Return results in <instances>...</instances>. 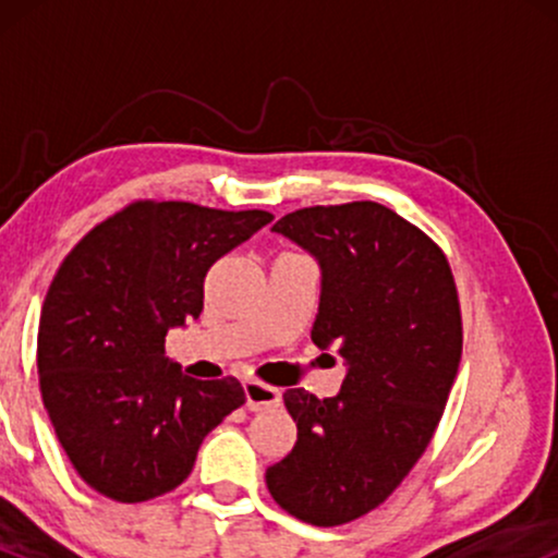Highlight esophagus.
<instances>
[{
  "instance_id": "34e87169",
  "label": "esophagus",
  "mask_w": 558,
  "mask_h": 558,
  "mask_svg": "<svg viewBox=\"0 0 558 558\" xmlns=\"http://www.w3.org/2000/svg\"><path fill=\"white\" fill-rule=\"evenodd\" d=\"M243 393H246L248 412H262V409H272L280 403V390L259 380L243 383Z\"/></svg>"
}]
</instances>
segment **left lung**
Returning a JSON list of instances; mask_svg holds the SVG:
<instances>
[{"label":"left lung","instance_id":"obj_1","mask_svg":"<svg viewBox=\"0 0 558 558\" xmlns=\"http://www.w3.org/2000/svg\"><path fill=\"white\" fill-rule=\"evenodd\" d=\"M323 267L312 341L345 362L341 393H283L296 446L267 466L272 498L336 527L380 506L430 444L462 360L444 248L377 202L304 207L272 226Z\"/></svg>","mask_w":558,"mask_h":558}]
</instances>
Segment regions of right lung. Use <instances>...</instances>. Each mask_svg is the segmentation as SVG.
Here are the masks:
<instances>
[{"label":"right lung","mask_w":558,"mask_h":558,"mask_svg":"<svg viewBox=\"0 0 558 558\" xmlns=\"http://www.w3.org/2000/svg\"><path fill=\"white\" fill-rule=\"evenodd\" d=\"M270 220L265 209L144 198L62 259L38 323V386L57 440L96 493L141 504L175 490L207 433L246 401L235 377L183 375L165 336L202 315L209 267Z\"/></svg>","instance_id":"right-lung-1"}]
</instances>
